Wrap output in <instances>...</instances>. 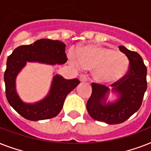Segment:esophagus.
I'll use <instances>...</instances> for the list:
<instances>
[{"label": "esophagus", "instance_id": "34e87169", "mask_svg": "<svg viewBox=\"0 0 151 151\" xmlns=\"http://www.w3.org/2000/svg\"><path fill=\"white\" fill-rule=\"evenodd\" d=\"M88 78L86 74H81V75L80 76L81 81H88Z\"/></svg>", "mask_w": 151, "mask_h": 151}]
</instances>
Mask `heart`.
<instances>
[{
    "label": "heart",
    "mask_w": 151,
    "mask_h": 151,
    "mask_svg": "<svg viewBox=\"0 0 151 151\" xmlns=\"http://www.w3.org/2000/svg\"><path fill=\"white\" fill-rule=\"evenodd\" d=\"M68 59L76 69H93V78L100 83L120 80L127 73L129 66V59L124 53L99 45L81 47L77 55L70 51Z\"/></svg>",
    "instance_id": "heart-1"
}]
</instances>
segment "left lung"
Listing matches in <instances>:
<instances>
[{
	"label": "left lung",
	"instance_id": "1",
	"mask_svg": "<svg viewBox=\"0 0 151 151\" xmlns=\"http://www.w3.org/2000/svg\"><path fill=\"white\" fill-rule=\"evenodd\" d=\"M129 61L127 73L120 80L110 85L113 91L119 94L114 103H106L110 92L109 88L92 83V92L87 102V110L93 119L106 124H120L129 119L141 106L147 83V67L137 52L119 46Z\"/></svg>",
	"mask_w": 151,
	"mask_h": 151
}]
</instances>
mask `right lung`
I'll return each mask as SVG.
<instances>
[{"instance_id": "obj_1", "label": "right lung", "mask_w": 151, "mask_h": 151, "mask_svg": "<svg viewBox=\"0 0 151 151\" xmlns=\"http://www.w3.org/2000/svg\"><path fill=\"white\" fill-rule=\"evenodd\" d=\"M66 45L59 41L40 39L29 45H21L13 51L7 59L4 80L6 97L15 111L29 121L50 119L61 111L66 96L80 83L77 78L66 80L62 76H54L48 96L35 103H23L15 89V78L27 62L41 63L63 64L67 61Z\"/></svg>"}]
</instances>
